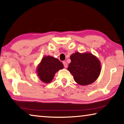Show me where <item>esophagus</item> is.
<instances>
[{
	"instance_id": "1",
	"label": "esophagus",
	"mask_w": 124,
	"mask_h": 124,
	"mask_svg": "<svg viewBox=\"0 0 124 124\" xmlns=\"http://www.w3.org/2000/svg\"><path fill=\"white\" fill-rule=\"evenodd\" d=\"M63 64L64 67V68H66L67 67V63H66V62H63Z\"/></svg>"
}]
</instances>
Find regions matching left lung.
Instances as JSON below:
<instances>
[{"instance_id": "left-lung-1", "label": "left lung", "mask_w": 124, "mask_h": 124, "mask_svg": "<svg viewBox=\"0 0 124 124\" xmlns=\"http://www.w3.org/2000/svg\"><path fill=\"white\" fill-rule=\"evenodd\" d=\"M68 70L76 83L87 85L97 79L101 72V62L91 53L76 52L70 55Z\"/></svg>"}]
</instances>
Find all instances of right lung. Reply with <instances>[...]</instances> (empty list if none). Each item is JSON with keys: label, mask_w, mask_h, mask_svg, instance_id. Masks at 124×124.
Returning a JSON list of instances; mask_svg holds the SVG:
<instances>
[{"label": "right lung", "mask_w": 124, "mask_h": 124, "mask_svg": "<svg viewBox=\"0 0 124 124\" xmlns=\"http://www.w3.org/2000/svg\"><path fill=\"white\" fill-rule=\"evenodd\" d=\"M63 68V64L58 59L46 56L41 60L36 69L39 79L45 83H49L54 79L56 72Z\"/></svg>", "instance_id": "1"}]
</instances>
